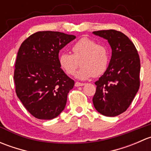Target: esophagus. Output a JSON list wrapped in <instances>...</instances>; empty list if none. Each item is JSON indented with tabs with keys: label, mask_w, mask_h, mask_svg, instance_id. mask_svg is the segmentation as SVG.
<instances>
[{
	"label": "esophagus",
	"mask_w": 151,
	"mask_h": 151,
	"mask_svg": "<svg viewBox=\"0 0 151 151\" xmlns=\"http://www.w3.org/2000/svg\"><path fill=\"white\" fill-rule=\"evenodd\" d=\"M85 84L84 83H79V82H76L75 83V86L76 87H80V86H83Z\"/></svg>",
	"instance_id": "1"
}]
</instances>
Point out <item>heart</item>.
Wrapping results in <instances>:
<instances>
[{
  "label": "heart",
  "mask_w": 151,
  "mask_h": 151,
  "mask_svg": "<svg viewBox=\"0 0 151 151\" xmlns=\"http://www.w3.org/2000/svg\"><path fill=\"white\" fill-rule=\"evenodd\" d=\"M73 55L63 52L59 56V64L68 75L76 73V77L85 80L92 77L102 75L107 68L109 56L104 47L97 45L95 41L84 37L77 41L71 48Z\"/></svg>",
  "instance_id": "b5f03b06"
}]
</instances>
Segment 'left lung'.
I'll use <instances>...</instances> for the list:
<instances>
[{"mask_svg": "<svg viewBox=\"0 0 151 151\" xmlns=\"http://www.w3.org/2000/svg\"><path fill=\"white\" fill-rule=\"evenodd\" d=\"M93 33L107 40L112 49L109 66L95 83L93 103L101 115L115 117L128 109L139 90L140 60L134 45L121 32L106 30Z\"/></svg>", "mask_w": 151, "mask_h": 151, "instance_id": "1", "label": "left lung"}]
</instances>
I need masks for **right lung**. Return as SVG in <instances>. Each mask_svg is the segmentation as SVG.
<instances>
[{"instance_id":"add662e5","label":"right lung","mask_w":151,"mask_h":151,"mask_svg":"<svg viewBox=\"0 0 151 151\" xmlns=\"http://www.w3.org/2000/svg\"><path fill=\"white\" fill-rule=\"evenodd\" d=\"M75 36L55 31L33 33L21 45L14 74L16 93L38 119L51 120L64 109L74 81L59 64V52Z\"/></svg>"}]
</instances>
